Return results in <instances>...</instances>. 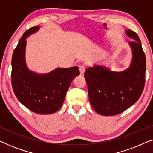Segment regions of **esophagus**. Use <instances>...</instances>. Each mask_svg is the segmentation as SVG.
<instances>
[{
  "label": "esophagus",
  "mask_w": 153,
  "mask_h": 153,
  "mask_svg": "<svg viewBox=\"0 0 153 153\" xmlns=\"http://www.w3.org/2000/svg\"><path fill=\"white\" fill-rule=\"evenodd\" d=\"M79 72H80L81 74H83V73L85 72V67L84 65H80L79 67Z\"/></svg>",
  "instance_id": "34e87169"
}]
</instances>
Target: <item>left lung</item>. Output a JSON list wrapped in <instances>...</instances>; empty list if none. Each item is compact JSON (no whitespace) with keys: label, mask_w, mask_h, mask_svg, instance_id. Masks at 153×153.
<instances>
[{"label":"left lung","mask_w":153,"mask_h":153,"mask_svg":"<svg viewBox=\"0 0 153 153\" xmlns=\"http://www.w3.org/2000/svg\"><path fill=\"white\" fill-rule=\"evenodd\" d=\"M126 34L134 40L129 42L133 53L130 67L120 72L102 66L86 69L88 97L92 107L102 116H115L136 103L141 97L146 81V56L141 40L130 29Z\"/></svg>","instance_id":"left-lung-1"}]
</instances>
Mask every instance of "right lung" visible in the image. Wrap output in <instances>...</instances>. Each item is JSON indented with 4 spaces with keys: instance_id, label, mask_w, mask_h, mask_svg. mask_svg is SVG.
<instances>
[{
    "instance_id": "right-lung-1",
    "label": "right lung",
    "mask_w": 153,
    "mask_h": 153,
    "mask_svg": "<svg viewBox=\"0 0 153 153\" xmlns=\"http://www.w3.org/2000/svg\"><path fill=\"white\" fill-rule=\"evenodd\" d=\"M39 28L34 26L24 33L12 58V85L21 103L39 114H53L63 104L73 79L79 75L78 67L57 68L49 74L39 75L28 70L24 53L26 37Z\"/></svg>"
}]
</instances>
